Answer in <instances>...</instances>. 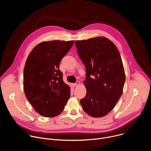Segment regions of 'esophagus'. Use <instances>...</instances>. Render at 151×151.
<instances>
[{"mask_svg": "<svg viewBox=\"0 0 151 151\" xmlns=\"http://www.w3.org/2000/svg\"><path fill=\"white\" fill-rule=\"evenodd\" d=\"M79 84H80V82H79V81H76V83H73V86H75V87H77V86H78Z\"/></svg>", "mask_w": 151, "mask_h": 151, "instance_id": "esophagus-1", "label": "esophagus"}]
</instances>
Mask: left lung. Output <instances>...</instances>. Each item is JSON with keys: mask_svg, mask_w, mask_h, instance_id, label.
Returning a JSON list of instances; mask_svg holds the SVG:
<instances>
[{"mask_svg": "<svg viewBox=\"0 0 151 151\" xmlns=\"http://www.w3.org/2000/svg\"><path fill=\"white\" fill-rule=\"evenodd\" d=\"M75 45L87 76V94L80 100L82 109L93 117L104 116L114 108L123 91L125 75L119 51L104 37L76 40Z\"/></svg>", "mask_w": 151, "mask_h": 151, "instance_id": "8db88e82", "label": "left lung"}]
</instances>
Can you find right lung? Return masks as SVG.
<instances>
[{
  "label": "right lung",
  "mask_w": 151,
  "mask_h": 151,
  "mask_svg": "<svg viewBox=\"0 0 151 151\" xmlns=\"http://www.w3.org/2000/svg\"><path fill=\"white\" fill-rule=\"evenodd\" d=\"M74 42H41L27 57L23 73L24 90L35 111L42 116L60 115L70 97V88L64 82L59 66Z\"/></svg>",
  "instance_id": "add662e5"
}]
</instances>
